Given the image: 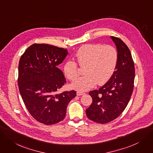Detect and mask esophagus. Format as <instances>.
<instances>
[{"instance_id": "1", "label": "esophagus", "mask_w": 153, "mask_h": 153, "mask_svg": "<svg viewBox=\"0 0 153 153\" xmlns=\"http://www.w3.org/2000/svg\"><path fill=\"white\" fill-rule=\"evenodd\" d=\"M85 94L84 93V92H82V91H78L77 92H76V95H78V96H80V95H85Z\"/></svg>"}]
</instances>
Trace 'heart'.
I'll use <instances>...</instances> for the list:
<instances>
[{
	"instance_id": "1",
	"label": "heart",
	"mask_w": 153,
	"mask_h": 153,
	"mask_svg": "<svg viewBox=\"0 0 153 153\" xmlns=\"http://www.w3.org/2000/svg\"><path fill=\"white\" fill-rule=\"evenodd\" d=\"M75 59L79 66L85 67V75L78 78L71 87L80 91H86L97 84L105 83L113 75L118 62V52L111 45L90 44L78 50ZM64 73L67 78L73 81L78 75V65L68 61L64 65Z\"/></svg>"
}]
</instances>
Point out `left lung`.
Masks as SVG:
<instances>
[{"label": "left lung", "mask_w": 153, "mask_h": 153, "mask_svg": "<svg viewBox=\"0 0 153 153\" xmlns=\"http://www.w3.org/2000/svg\"><path fill=\"white\" fill-rule=\"evenodd\" d=\"M118 52L115 71L110 80L89 95L92 103L86 110L87 117L100 124L117 118L127 107L134 88L135 68L129 49L120 39L111 36Z\"/></svg>", "instance_id": "1"}]
</instances>
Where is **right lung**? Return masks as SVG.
Returning <instances> with one entry per match:
<instances>
[{
  "label": "right lung",
  "instance_id": "right-lung-1",
  "mask_svg": "<svg viewBox=\"0 0 153 153\" xmlns=\"http://www.w3.org/2000/svg\"><path fill=\"white\" fill-rule=\"evenodd\" d=\"M67 50L47 44H33L21 56L18 85L27 111L36 120L46 125L64 119L69 102L76 91H57L66 83L57 66L63 62Z\"/></svg>",
  "mask_w": 153,
  "mask_h": 153
}]
</instances>
